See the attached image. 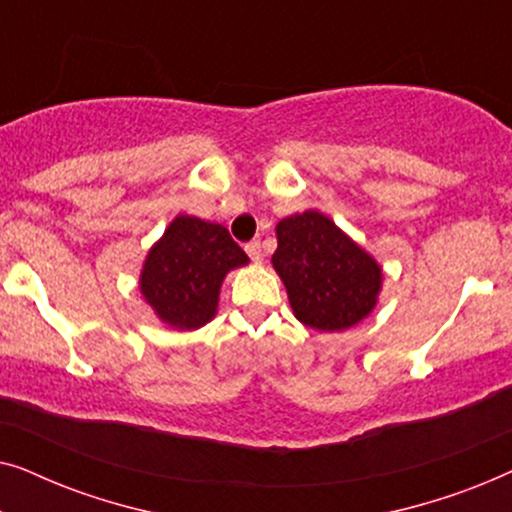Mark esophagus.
Returning <instances> with one entry per match:
<instances>
[{"label": "esophagus", "instance_id": "1", "mask_svg": "<svg viewBox=\"0 0 512 512\" xmlns=\"http://www.w3.org/2000/svg\"><path fill=\"white\" fill-rule=\"evenodd\" d=\"M244 249H247V254H249V258H251V261H254V263H261V261H263V247H261V242H256V240L249 242Z\"/></svg>", "mask_w": 512, "mask_h": 512}]
</instances>
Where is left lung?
Returning <instances> with one entry per match:
<instances>
[{"label": "left lung", "instance_id": "obj_1", "mask_svg": "<svg viewBox=\"0 0 512 512\" xmlns=\"http://www.w3.org/2000/svg\"><path fill=\"white\" fill-rule=\"evenodd\" d=\"M275 233L272 268L300 324L319 333L347 331L375 310L382 265L331 216L307 209L279 221Z\"/></svg>", "mask_w": 512, "mask_h": 512}]
</instances>
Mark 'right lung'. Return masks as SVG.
Masks as SVG:
<instances>
[{
    "mask_svg": "<svg viewBox=\"0 0 512 512\" xmlns=\"http://www.w3.org/2000/svg\"><path fill=\"white\" fill-rule=\"evenodd\" d=\"M247 263L221 223L177 214L144 258L139 293L172 331H198L216 317L228 272Z\"/></svg>",
    "mask_w": 512,
    "mask_h": 512,
    "instance_id": "obj_1",
    "label": "right lung"
}]
</instances>
